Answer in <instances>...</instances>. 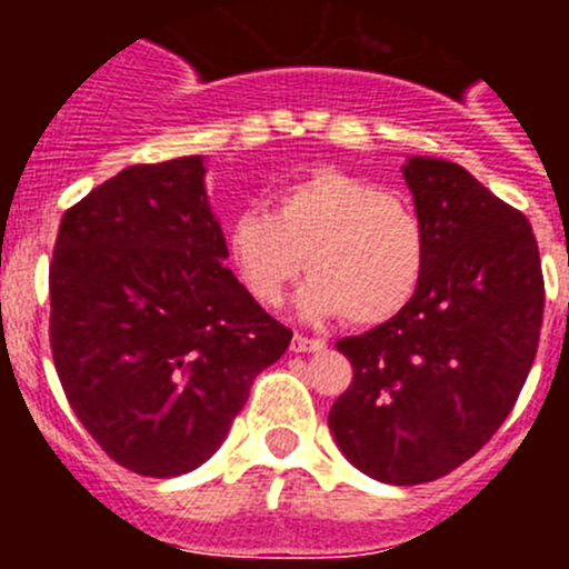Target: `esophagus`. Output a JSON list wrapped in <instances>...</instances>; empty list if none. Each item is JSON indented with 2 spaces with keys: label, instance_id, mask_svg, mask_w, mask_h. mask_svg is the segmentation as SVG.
Returning a JSON list of instances; mask_svg holds the SVG:
<instances>
[{
  "label": "esophagus",
  "instance_id": "esophagus-1",
  "mask_svg": "<svg viewBox=\"0 0 569 569\" xmlns=\"http://www.w3.org/2000/svg\"><path fill=\"white\" fill-rule=\"evenodd\" d=\"M290 350H293V353H319V350H325V341L296 333L293 339H290Z\"/></svg>",
  "mask_w": 569,
  "mask_h": 569
}]
</instances>
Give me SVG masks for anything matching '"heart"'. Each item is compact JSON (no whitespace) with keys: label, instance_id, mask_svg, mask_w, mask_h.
<instances>
[{"label":"heart","instance_id":"heart-1","mask_svg":"<svg viewBox=\"0 0 569 569\" xmlns=\"http://www.w3.org/2000/svg\"><path fill=\"white\" fill-rule=\"evenodd\" d=\"M228 259L250 296L279 308L301 268L305 319L347 316L385 325L413 301L425 276L427 236L405 196L339 168H316L284 184L273 216L239 210L224 230Z\"/></svg>","mask_w":569,"mask_h":569}]
</instances>
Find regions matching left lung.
I'll list each match as a JSON object with an SVG mask.
<instances>
[{"mask_svg": "<svg viewBox=\"0 0 569 569\" xmlns=\"http://www.w3.org/2000/svg\"><path fill=\"white\" fill-rule=\"evenodd\" d=\"M401 176L425 224V276L399 316L336 345L353 385L328 416L345 459L399 487L441 479L490 441L545 313L539 244L519 210L433 156H410Z\"/></svg>", "mask_w": 569, "mask_h": 569, "instance_id": "8db88e82", "label": "left lung"}]
</instances>
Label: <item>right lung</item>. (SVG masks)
Instances as JSON below:
<instances>
[{
    "label": "right lung",
    "mask_w": 569,
    "mask_h": 569,
    "mask_svg": "<svg viewBox=\"0 0 569 569\" xmlns=\"http://www.w3.org/2000/svg\"><path fill=\"white\" fill-rule=\"evenodd\" d=\"M204 173V156L124 168L62 216L50 264L64 396L110 459L153 479L204 465L293 339L224 268Z\"/></svg>",
    "instance_id": "1"
}]
</instances>
